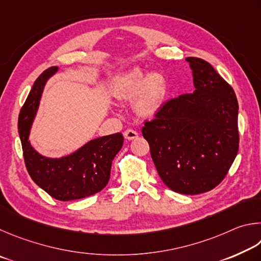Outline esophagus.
Listing matches in <instances>:
<instances>
[{
  "mask_svg": "<svg viewBox=\"0 0 261 261\" xmlns=\"http://www.w3.org/2000/svg\"><path fill=\"white\" fill-rule=\"evenodd\" d=\"M123 136H125L126 140L130 141V140H134L136 138H139V134H138V132H135L133 129H127V130L123 132Z\"/></svg>",
  "mask_w": 261,
  "mask_h": 261,
  "instance_id": "obj_1",
  "label": "esophagus"
}]
</instances>
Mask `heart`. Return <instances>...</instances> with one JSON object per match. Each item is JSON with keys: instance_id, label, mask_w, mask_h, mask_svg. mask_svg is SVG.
I'll list each match as a JSON object with an SVG mask.
<instances>
[{"instance_id": "obj_1", "label": "heart", "mask_w": 261, "mask_h": 261, "mask_svg": "<svg viewBox=\"0 0 261 261\" xmlns=\"http://www.w3.org/2000/svg\"><path fill=\"white\" fill-rule=\"evenodd\" d=\"M110 94L118 102H130L135 98L134 111L139 117L149 119L156 116L165 103L167 82L161 73L147 75L140 68H133L114 77Z\"/></svg>"}]
</instances>
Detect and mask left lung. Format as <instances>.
<instances>
[{"mask_svg": "<svg viewBox=\"0 0 261 261\" xmlns=\"http://www.w3.org/2000/svg\"><path fill=\"white\" fill-rule=\"evenodd\" d=\"M186 61L195 90L167 100L144 122L142 134L164 184L175 193L198 195L216 188L235 161L239 103L211 64L197 57Z\"/></svg>", "mask_w": 261, "mask_h": 261, "instance_id": "8db88e82", "label": "left lung"}]
</instances>
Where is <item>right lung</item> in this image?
<instances>
[{
    "instance_id": "1",
    "label": "right lung",
    "mask_w": 261,
    "mask_h": 261,
    "mask_svg": "<svg viewBox=\"0 0 261 261\" xmlns=\"http://www.w3.org/2000/svg\"><path fill=\"white\" fill-rule=\"evenodd\" d=\"M58 71L51 66L35 80L18 118V130L29 174L51 197L63 202L88 197L108 185L113 158L123 144L121 133L89 141L68 156L48 158L32 147L29 136L45 82Z\"/></svg>"
}]
</instances>
